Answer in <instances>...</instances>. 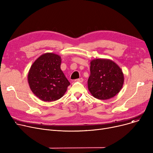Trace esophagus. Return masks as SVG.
I'll return each instance as SVG.
<instances>
[{
	"label": "esophagus",
	"instance_id": "esophagus-1",
	"mask_svg": "<svg viewBox=\"0 0 153 153\" xmlns=\"http://www.w3.org/2000/svg\"><path fill=\"white\" fill-rule=\"evenodd\" d=\"M76 81H77V82H83V81H84V79H83V78H79V79H76Z\"/></svg>",
	"mask_w": 153,
	"mask_h": 153
}]
</instances>
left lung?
<instances>
[{
  "label": "left lung",
  "instance_id": "obj_1",
  "mask_svg": "<svg viewBox=\"0 0 153 153\" xmlns=\"http://www.w3.org/2000/svg\"><path fill=\"white\" fill-rule=\"evenodd\" d=\"M90 70L88 89L95 98L109 99L121 90L124 82L123 74L114 61L103 59L92 60Z\"/></svg>",
  "mask_w": 153,
  "mask_h": 153
}]
</instances>
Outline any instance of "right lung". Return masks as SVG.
<instances>
[{"mask_svg":"<svg viewBox=\"0 0 153 153\" xmlns=\"http://www.w3.org/2000/svg\"><path fill=\"white\" fill-rule=\"evenodd\" d=\"M61 63L59 55L48 53L39 56L30 68L28 75L30 87L43 101L59 99L70 85L61 69Z\"/></svg>","mask_w":153,"mask_h":153,"instance_id":"right-lung-1","label":"right lung"}]
</instances>
